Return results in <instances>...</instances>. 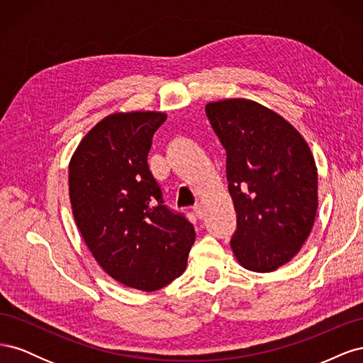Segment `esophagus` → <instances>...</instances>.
<instances>
[{"label": "esophagus", "mask_w": 363, "mask_h": 363, "mask_svg": "<svg viewBox=\"0 0 363 363\" xmlns=\"http://www.w3.org/2000/svg\"><path fill=\"white\" fill-rule=\"evenodd\" d=\"M194 213H195V216L199 218V219H203V216H204V207L201 204L194 206Z\"/></svg>", "instance_id": "1"}]
</instances>
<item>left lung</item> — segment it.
<instances>
[{
    "mask_svg": "<svg viewBox=\"0 0 363 363\" xmlns=\"http://www.w3.org/2000/svg\"><path fill=\"white\" fill-rule=\"evenodd\" d=\"M227 152L228 192L238 227V262L271 272L296 256L318 208V169L304 138L271 108L245 98L206 104Z\"/></svg>",
    "mask_w": 363,
    "mask_h": 363,
    "instance_id": "8db88e82",
    "label": "left lung"
}]
</instances>
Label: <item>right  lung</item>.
Returning a JSON list of instances; mask_svg holds the SVG:
<instances>
[{"label": "right lung", "instance_id": "1", "mask_svg": "<svg viewBox=\"0 0 363 363\" xmlns=\"http://www.w3.org/2000/svg\"><path fill=\"white\" fill-rule=\"evenodd\" d=\"M162 112H116L101 119L69 162V200L84 244L108 276L128 288L157 291L180 277L194 225L163 204L148 168Z\"/></svg>", "mask_w": 363, "mask_h": 363}]
</instances>
